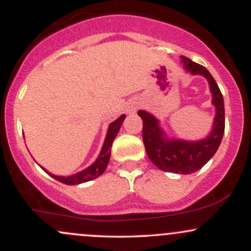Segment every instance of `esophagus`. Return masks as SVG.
Here are the masks:
<instances>
[{
  "mask_svg": "<svg viewBox=\"0 0 251 251\" xmlns=\"http://www.w3.org/2000/svg\"><path fill=\"white\" fill-rule=\"evenodd\" d=\"M137 108H138V105H132V106H129L128 109H127L128 113H131V112H134Z\"/></svg>",
  "mask_w": 251,
  "mask_h": 251,
  "instance_id": "1",
  "label": "esophagus"
}]
</instances>
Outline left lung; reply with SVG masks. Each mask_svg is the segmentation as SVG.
<instances>
[{
    "instance_id": "8db88e82",
    "label": "left lung",
    "mask_w": 251,
    "mask_h": 251,
    "mask_svg": "<svg viewBox=\"0 0 251 251\" xmlns=\"http://www.w3.org/2000/svg\"><path fill=\"white\" fill-rule=\"evenodd\" d=\"M181 61L186 71L194 75L200 74L205 76L209 81L216 117L212 131L208 137L198 142L170 139L159 127V122L151 113L139 111L138 116L143 120V142L150 160L163 171L190 175L203 168L220 148L226 127V118L223 96L210 72L186 56H181Z\"/></svg>"
}]
</instances>
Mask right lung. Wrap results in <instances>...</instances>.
Wrapping results in <instances>:
<instances>
[{"mask_svg":"<svg viewBox=\"0 0 251 251\" xmlns=\"http://www.w3.org/2000/svg\"><path fill=\"white\" fill-rule=\"evenodd\" d=\"M126 116L123 114L122 117H119L116 122L111 123L108 126L107 129V134H106L105 138V143H103L101 152L100 154L98 155L97 160L92 164L91 166H88L87 169L82 170V171L77 172L75 175L68 176V177H63V176H54L50 174L47 170H45L48 175L51 176L54 179L61 181L63 184H67V185H76V184H81V183H86V181H89L92 179H96V178L99 177L103 174L106 168H107V164L109 162V157H111V148H112V143H113L114 138L117 137L118 132H119L120 126L123 125V122L125 120Z\"/></svg>","mask_w":251,"mask_h":251,"instance_id":"add662e5","label":"right lung"}]
</instances>
